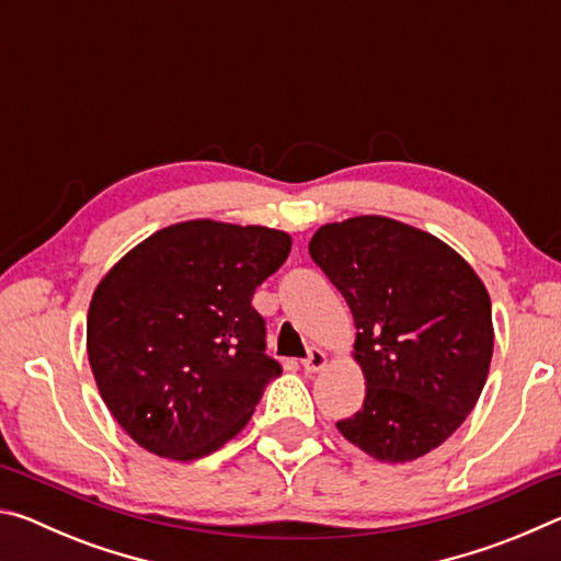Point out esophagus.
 Instances as JSON below:
<instances>
[{
	"mask_svg": "<svg viewBox=\"0 0 561 561\" xmlns=\"http://www.w3.org/2000/svg\"><path fill=\"white\" fill-rule=\"evenodd\" d=\"M301 366H304V371H307V374H317L327 366V354L321 348H311L309 356L301 360Z\"/></svg>",
	"mask_w": 561,
	"mask_h": 561,
	"instance_id": "obj_1",
	"label": "esophagus"
}]
</instances>
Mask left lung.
Here are the masks:
<instances>
[{
  "label": "left lung",
  "instance_id": "1",
  "mask_svg": "<svg viewBox=\"0 0 561 561\" xmlns=\"http://www.w3.org/2000/svg\"><path fill=\"white\" fill-rule=\"evenodd\" d=\"M309 254L354 314L366 378L364 405L339 433L381 462L423 458L460 428L488 381L485 284L438 237L381 215L319 227Z\"/></svg>",
  "mask_w": 561,
  "mask_h": 561
}]
</instances>
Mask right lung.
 <instances>
[{
    "instance_id": "obj_1",
    "label": "right lung",
    "mask_w": 561,
    "mask_h": 561,
    "mask_svg": "<svg viewBox=\"0 0 561 561\" xmlns=\"http://www.w3.org/2000/svg\"><path fill=\"white\" fill-rule=\"evenodd\" d=\"M291 237L260 225L190 220L158 230L93 291L89 364L103 403L140 448L197 460L240 433L282 374L264 354L254 289Z\"/></svg>"
}]
</instances>
